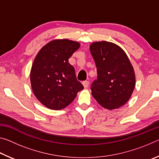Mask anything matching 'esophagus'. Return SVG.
Listing matches in <instances>:
<instances>
[{"label":"esophagus","mask_w":159,"mask_h":159,"mask_svg":"<svg viewBox=\"0 0 159 159\" xmlns=\"http://www.w3.org/2000/svg\"><path fill=\"white\" fill-rule=\"evenodd\" d=\"M83 87L85 88H87L88 87V85H89V82H88V80H85V81L83 82Z\"/></svg>","instance_id":"obj_1"}]
</instances>
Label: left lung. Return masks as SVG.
Wrapping results in <instances>:
<instances>
[{
	"instance_id": "8db88e82",
	"label": "left lung",
	"mask_w": 159,
	"mask_h": 159,
	"mask_svg": "<svg viewBox=\"0 0 159 159\" xmlns=\"http://www.w3.org/2000/svg\"><path fill=\"white\" fill-rule=\"evenodd\" d=\"M90 50L98 70L91 85L93 98L109 110L123 106L135 87V74L128 55L118 45L105 41L93 43Z\"/></svg>"
}]
</instances>
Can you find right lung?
Listing matches in <instances>:
<instances>
[{
	"instance_id": "right-lung-1",
	"label": "right lung",
	"mask_w": 159,
	"mask_h": 159,
	"mask_svg": "<svg viewBox=\"0 0 159 159\" xmlns=\"http://www.w3.org/2000/svg\"><path fill=\"white\" fill-rule=\"evenodd\" d=\"M80 45L79 42L69 39L52 40L35 57L30 72L31 89L47 108H65L83 89L76 79L74 66L69 63V59Z\"/></svg>"
}]
</instances>
